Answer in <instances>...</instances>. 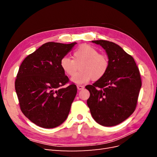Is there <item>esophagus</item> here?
Instances as JSON below:
<instances>
[{
    "mask_svg": "<svg viewBox=\"0 0 157 157\" xmlns=\"http://www.w3.org/2000/svg\"><path fill=\"white\" fill-rule=\"evenodd\" d=\"M77 89L78 90H82V89H84V86H82V85H78V84H77Z\"/></svg>",
    "mask_w": 157,
    "mask_h": 157,
    "instance_id": "obj_1",
    "label": "esophagus"
}]
</instances>
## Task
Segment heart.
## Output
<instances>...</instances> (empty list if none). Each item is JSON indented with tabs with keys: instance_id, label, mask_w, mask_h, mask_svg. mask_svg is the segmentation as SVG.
I'll list each match as a JSON object with an SVG mask.
<instances>
[{
	"instance_id": "obj_1",
	"label": "heart",
	"mask_w": 157,
	"mask_h": 157,
	"mask_svg": "<svg viewBox=\"0 0 157 157\" xmlns=\"http://www.w3.org/2000/svg\"><path fill=\"white\" fill-rule=\"evenodd\" d=\"M80 71L71 78L76 84H83L92 80L93 81L102 78L107 73L109 61L105 54H99V51L89 44H82L73 52V59L63 57L60 60V67L63 73L72 77L80 65Z\"/></svg>"
}]
</instances>
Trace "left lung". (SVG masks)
I'll return each mask as SVG.
<instances>
[{"label":"left lung","mask_w":157,"mask_h":157,"mask_svg":"<svg viewBox=\"0 0 157 157\" xmlns=\"http://www.w3.org/2000/svg\"><path fill=\"white\" fill-rule=\"evenodd\" d=\"M105 50L109 67L104 77L85 87L90 96L88 106L94 119L104 126H113L134 112L141 86L140 71L132 56L113 42L92 41Z\"/></svg>","instance_id":"1"}]
</instances>
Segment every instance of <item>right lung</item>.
Returning a JSON list of instances; mask_svg holds the SVG:
<instances>
[{
	"instance_id": "add662e5",
	"label": "right lung",
	"mask_w": 157,
	"mask_h": 157,
	"mask_svg": "<svg viewBox=\"0 0 157 157\" xmlns=\"http://www.w3.org/2000/svg\"><path fill=\"white\" fill-rule=\"evenodd\" d=\"M76 44L46 42L27 56L19 68L15 89L20 107L37 126L57 127L69 115L77 88L69 83L60 67V60Z\"/></svg>"
}]
</instances>
